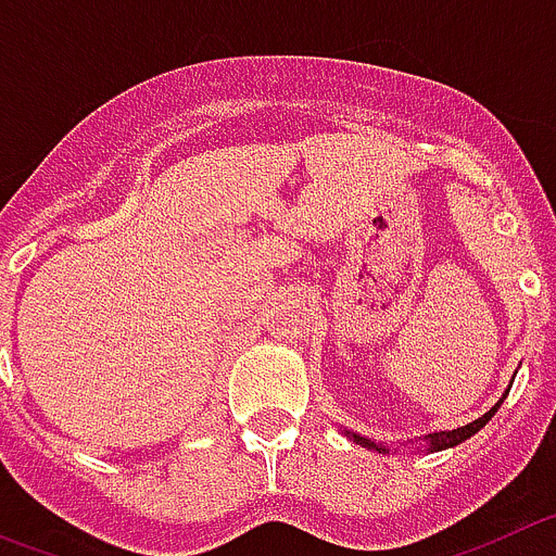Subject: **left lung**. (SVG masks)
<instances>
[{
	"mask_svg": "<svg viewBox=\"0 0 556 556\" xmlns=\"http://www.w3.org/2000/svg\"><path fill=\"white\" fill-rule=\"evenodd\" d=\"M506 394H509V392H504V397H501L498 403L492 405L490 412L481 414L479 419H472L470 425H462V428H453V431H433V433H425V437H419V439H425V451H428V453L447 451V447H456L458 442H465V439H470L472 433H479L481 428H484V425L490 422L492 417H495V412H498V408H501V403H504V400H506ZM344 437L352 439L355 445L369 447V451H375V453H392L389 442H378V439L361 437V433L350 431V428H344ZM412 445H414V442H412Z\"/></svg>",
	"mask_w": 556,
	"mask_h": 556,
	"instance_id": "left-lung-1",
	"label": "left lung"
}]
</instances>
